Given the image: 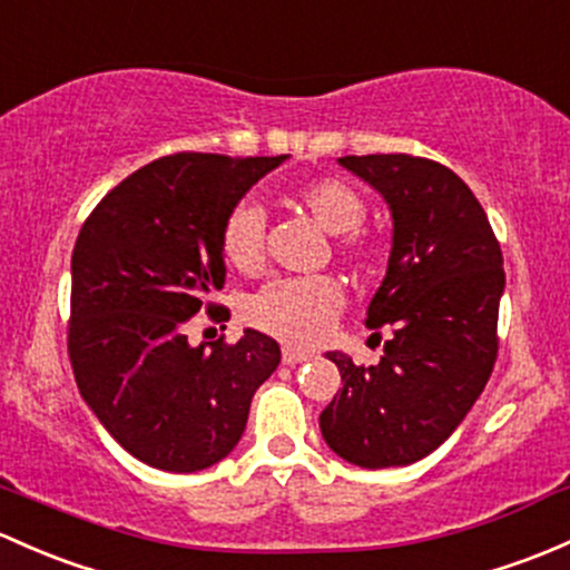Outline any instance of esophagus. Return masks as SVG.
Listing matches in <instances>:
<instances>
[{
	"label": "esophagus",
	"instance_id": "1",
	"mask_svg": "<svg viewBox=\"0 0 570 570\" xmlns=\"http://www.w3.org/2000/svg\"><path fill=\"white\" fill-rule=\"evenodd\" d=\"M281 361L286 365H297V363H305L311 361L308 352H301V350H292V346H284V352H281Z\"/></svg>",
	"mask_w": 570,
	"mask_h": 570
}]
</instances>
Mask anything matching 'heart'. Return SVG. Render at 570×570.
<instances>
[{"mask_svg":"<svg viewBox=\"0 0 570 570\" xmlns=\"http://www.w3.org/2000/svg\"><path fill=\"white\" fill-rule=\"evenodd\" d=\"M292 205L301 207L316 226L335 237L341 254L352 262H368L376 254V239L357 229L365 218V199L355 185L338 177H320L295 190ZM226 262L243 273H254L265 262V213L245 202L235 207L220 235ZM344 292L331 275L273 281L248 303V320L259 331L278 335L289 344H316L338 316Z\"/></svg>","mask_w":570,"mask_h":570,"instance_id":"b5f03b06","label":"heart"}]
</instances>
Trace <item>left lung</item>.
I'll use <instances>...</instances> for the list:
<instances>
[{
  "label": "left lung",
  "mask_w": 570,
  "mask_h": 570,
  "mask_svg": "<svg viewBox=\"0 0 570 570\" xmlns=\"http://www.w3.org/2000/svg\"><path fill=\"white\" fill-rule=\"evenodd\" d=\"M338 164L391 207L387 275L365 320L391 338L368 368L327 352L344 385L320 429L350 464L404 466L436 451L487 387L500 344L502 250L481 202L448 166L404 153Z\"/></svg>",
  "instance_id": "8db88e82"
}]
</instances>
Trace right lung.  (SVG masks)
Segmentation results:
<instances>
[{
    "instance_id": "1",
    "label": "right lung",
    "mask_w": 570,
    "mask_h": 570,
    "mask_svg": "<svg viewBox=\"0 0 570 570\" xmlns=\"http://www.w3.org/2000/svg\"><path fill=\"white\" fill-rule=\"evenodd\" d=\"M275 158L175 153L111 188L83 220L70 262L68 352L76 385L114 440L166 472L229 456L256 387L281 350L259 331L194 346L190 316L224 289L220 235L237 202Z\"/></svg>"
}]
</instances>
